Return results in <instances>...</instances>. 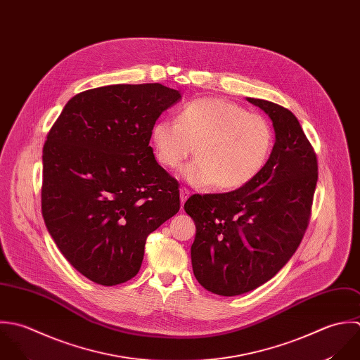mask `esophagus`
<instances>
[{"mask_svg": "<svg viewBox=\"0 0 360 360\" xmlns=\"http://www.w3.org/2000/svg\"><path fill=\"white\" fill-rule=\"evenodd\" d=\"M188 195H190V190L186 188V187H181L180 188V202H181V205H184V202L187 201Z\"/></svg>", "mask_w": 360, "mask_h": 360, "instance_id": "34e87169", "label": "esophagus"}]
</instances>
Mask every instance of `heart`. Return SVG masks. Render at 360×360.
I'll use <instances>...</instances> for the list:
<instances>
[{"instance_id": "b5f03b06", "label": "heart", "mask_w": 360, "mask_h": 360, "mask_svg": "<svg viewBox=\"0 0 360 360\" xmlns=\"http://www.w3.org/2000/svg\"><path fill=\"white\" fill-rule=\"evenodd\" d=\"M156 160L179 167L191 153L195 160L184 169L194 186L236 190L264 169L274 146V131L264 116L221 98H200L187 103L177 120L162 119L152 128Z\"/></svg>"}]
</instances>
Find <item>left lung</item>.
<instances>
[{
    "label": "left lung",
    "instance_id": "1",
    "mask_svg": "<svg viewBox=\"0 0 360 360\" xmlns=\"http://www.w3.org/2000/svg\"><path fill=\"white\" fill-rule=\"evenodd\" d=\"M247 101L268 115L275 131L262 172L235 191L194 194L184 204L197 228L194 275L221 296L261 286L290 259L307 229L319 179L314 149L296 116L268 101Z\"/></svg>",
    "mask_w": 360,
    "mask_h": 360
}]
</instances>
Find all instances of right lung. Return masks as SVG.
Wrapping results in <instances>:
<instances>
[{
    "instance_id": "right-lung-1",
    "label": "right lung",
    "mask_w": 360,
    "mask_h": 360,
    "mask_svg": "<svg viewBox=\"0 0 360 360\" xmlns=\"http://www.w3.org/2000/svg\"><path fill=\"white\" fill-rule=\"evenodd\" d=\"M180 98L160 84L89 89L47 134L43 219L67 261L95 283L134 278L148 235L180 210L179 183L149 146L155 122Z\"/></svg>"
}]
</instances>
